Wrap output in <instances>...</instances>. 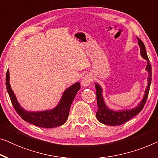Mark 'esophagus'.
Returning <instances> with one entry per match:
<instances>
[{
	"mask_svg": "<svg viewBox=\"0 0 158 158\" xmlns=\"http://www.w3.org/2000/svg\"><path fill=\"white\" fill-rule=\"evenodd\" d=\"M92 82H93V77L91 75H85V76L83 77L81 83H82V85L83 86H89L90 84L92 83Z\"/></svg>",
	"mask_w": 158,
	"mask_h": 158,
	"instance_id": "obj_1",
	"label": "esophagus"
}]
</instances>
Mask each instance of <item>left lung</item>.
Returning a JSON list of instances; mask_svg holds the SVG:
<instances>
[{
  "mask_svg": "<svg viewBox=\"0 0 158 158\" xmlns=\"http://www.w3.org/2000/svg\"><path fill=\"white\" fill-rule=\"evenodd\" d=\"M138 44L140 47V50H141L142 57L148 60V64H147L146 70L148 71L149 76L148 78V85L147 86L145 94H144V98L141 102L137 107L131 110H127V111H114L112 110L108 109L106 106L104 101H103V96L101 95L102 90H101V86L96 84V99L97 104H98V111L96 112V118L99 122L103 124L109 125V126H117V125H122L124 123L128 122L134 116L137 115L140 111L143 109L144 104H145L147 99H148L149 91H150L151 81H152V67L150 63V60L147 55L145 50V46L142 41L138 37Z\"/></svg>",
  "mask_w": 158,
  "mask_h": 158,
  "instance_id": "obj_1",
  "label": "left lung"
}]
</instances>
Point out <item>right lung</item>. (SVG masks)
<instances>
[{"label":"right lung","instance_id":"add662e5","mask_svg":"<svg viewBox=\"0 0 158 158\" xmlns=\"http://www.w3.org/2000/svg\"><path fill=\"white\" fill-rule=\"evenodd\" d=\"M6 85L12 105L17 114L21 118L30 124L42 128H54L61 126L68 119L70 106L74 100L75 95L81 88L79 83L68 88L62 95L61 101L58 106L52 110L38 112H28L24 111L19 104L16 96L11 90L9 83V71L7 70L6 77Z\"/></svg>","mask_w":158,"mask_h":158}]
</instances>
